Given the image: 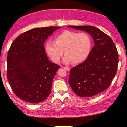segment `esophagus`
<instances>
[{
	"mask_svg": "<svg viewBox=\"0 0 127 127\" xmlns=\"http://www.w3.org/2000/svg\"><path fill=\"white\" fill-rule=\"evenodd\" d=\"M64 69H65V70H66L67 71H69L70 70V68L68 67H66V66H64L63 67Z\"/></svg>",
	"mask_w": 127,
	"mask_h": 127,
	"instance_id": "esophagus-1",
	"label": "esophagus"
}]
</instances>
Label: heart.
<instances>
[{
  "label": "heart",
  "mask_w": 127,
  "mask_h": 127,
  "mask_svg": "<svg viewBox=\"0 0 127 127\" xmlns=\"http://www.w3.org/2000/svg\"><path fill=\"white\" fill-rule=\"evenodd\" d=\"M92 47V38L87 33L65 30L56 36L55 42L47 41L45 51L55 63L60 62L64 51L65 63L77 64L88 58Z\"/></svg>",
  "instance_id": "1"
}]
</instances>
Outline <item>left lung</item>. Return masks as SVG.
<instances>
[{
  "mask_svg": "<svg viewBox=\"0 0 127 127\" xmlns=\"http://www.w3.org/2000/svg\"><path fill=\"white\" fill-rule=\"evenodd\" d=\"M68 27L88 33L95 44L86 60L70 70L69 84L80 97L97 95L110 86L116 74L119 61L116 46L109 36L95 27Z\"/></svg>",
  "mask_w": 127,
  "mask_h": 127,
  "instance_id": "1",
  "label": "left lung"
}]
</instances>
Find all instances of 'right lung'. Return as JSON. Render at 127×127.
I'll use <instances>...</instances> for the list:
<instances>
[{
	"mask_svg": "<svg viewBox=\"0 0 127 127\" xmlns=\"http://www.w3.org/2000/svg\"><path fill=\"white\" fill-rule=\"evenodd\" d=\"M61 27L36 28L19 35L7 56V78L15 94L31 103L43 101L50 95L59 65L51 62L44 43Z\"/></svg>",
	"mask_w": 127,
	"mask_h": 127,
	"instance_id": "add662e5",
	"label": "right lung"
}]
</instances>
